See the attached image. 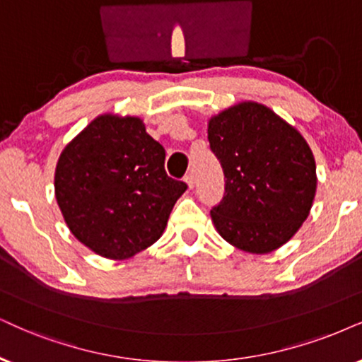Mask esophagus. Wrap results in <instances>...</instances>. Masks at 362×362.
<instances>
[{"mask_svg":"<svg viewBox=\"0 0 362 362\" xmlns=\"http://www.w3.org/2000/svg\"><path fill=\"white\" fill-rule=\"evenodd\" d=\"M184 180L187 182V185H189V189H194V185H195V175H194V173H192V172L187 173Z\"/></svg>","mask_w":362,"mask_h":362,"instance_id":"obj_1","label":"esophagus"}]
</instances>
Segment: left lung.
Returning a JSON list of instances; mask_svg holds the SVG:
<instances>
[{"instance_id":"obj_1","label":"left lung","mask_w":362,"mask_h":362,"mask_svg":"<svg viewBox=\"0 0 362 362\" xmlns=\"http://www.w3.org/2000/svg\"><path fill=\"white\" fill-rule=\"evenodd\" d=\"M209 144L226 177L210 210L228 244L267 254L308 218L315 195V162L303 135L271 108L244 102L209 122Z\"/></svg>"}]
</instances>
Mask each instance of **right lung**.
I'll return each mask as SVG.
<instances>
[{"label": "right lung", "mask_w": 362, "mask_h": 362, "mask_svg": "<svg viewBox=\"0 0 362 362\" xmlns=\"http://www.w3.org/2000/svg\"><path fill=\"white\" fill-rule=\"evenodd\" d=\"M187 184L168 177L165 148L140 118L102 115L59 155L54 195L71 234L108 259L157 242Z\"/></svg>", "instance_id": "add662e5"}]
</instances>
